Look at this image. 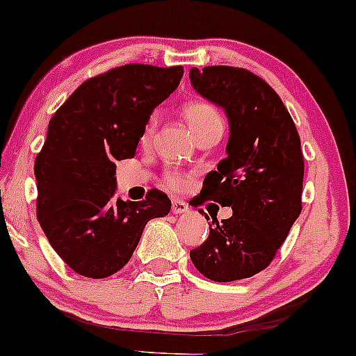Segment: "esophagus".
Returning a JSON list of instances; mask_svg holds the SVG:
<instances>
[{"label": "esophagus", "instance_id": "34e87169", "mask_svg": "<svg viewBox=\"0 0 356 356\" xmlns=\"http://www.w3.org/2000/svg\"><path fill=\"white\" fill-rule=\"evenodd\" d=\"M187 211H189L187 202L181 201V199H174V201H172V213H174L175 216H177V214H184Z\"/></svg>", "mask_w": 356, "mask_h": 356}]
</instances>
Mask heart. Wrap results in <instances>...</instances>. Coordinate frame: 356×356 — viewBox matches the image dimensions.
Here are the masks:
<instances>
[{"label":"heart","mask_w":356,"mask_h":356,"mask_svg":"<svg viewBox=\"0 0 356 356\" xmlns=\"http://www.w3.org/2000/svg\"><path fill=\"white\" fill-rule=\"evenodd\" d=\"M184 116L189 123L191 130L196 134V131L202 130V128L209 127L211 123H216V121H221L220 115L213 106L209 104L201 103V101H194V103L186 104L184 108ZM157 124V116L152 115L150 118L147 120L145 127H143L142 135H140V142L142 143H148V140L152 138V134H154V128ZM167 184H169L172 189L181 191L186 187V181L181 177L179 174H169L167 175Z\"/></svg>","instance_id":"obj_1"}]
</instances>
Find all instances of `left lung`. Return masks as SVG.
Returning a JSON list of instances; mask_svg holds the SVG:
<instances>
[{
    "mask_svg": "<svg viewBox=\"0 0 356 356\" xmlns=\"http://www.w3.org/2000/svg\"><path fill=\"white\" fill-rule=\"evenodd\" d=\"M189 79L199 96L225 109L229 124L226 159L206 177L202 199L233 209L228 220L211 222L191 260L214 282L247 279L270 264L302 209L299 134L279 95L250 70L193 67Z\"/></svg>",
    "mask_w": 356,
    "mask_h": 356,
    "instance_id": "obj_1",
    "label": "left lung"
}]
</instances>
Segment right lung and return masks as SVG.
<instances>
[{"mask_svg": "<svg viewBox=\"0 0 356 356\" xmlns=\"http://www.w3.org/2000/svg\"><path fill=\"white\" fill-rule=\"evenodd\" d=\"M182 65L128 64L83 83L57 109L35 160L37 218L74 272L113 275L134 255L143 228L170 211L150 191L145 201L116 196V162L136 154L154 109L177 89Z\"/></svg>", "mask_w": 356, "mask_h": 356, "instance_id": "add662e5", "label": "right lung"}]
</instances>
